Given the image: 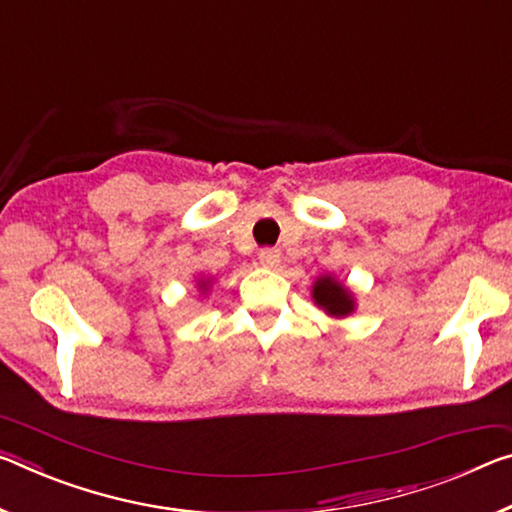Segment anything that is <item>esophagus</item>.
Returning <instances> with one entry per match:
<instances>
[{
	"instance_id": "1",
	"label": "esophagus",
	"mask_w": 512,
	"mask_h": 512,
	"mask_svg": "<svg viewBox=\"0 0 512 512\" xmlns=\"http://www.w3.org/2000/svg\"><path fill=\"white\" fill-rule=\"evenodd\" d=\"M280 259H282L280 250H275V248H264V250H259V264L266 266V269H278V266H280Z\"/></svg>"
}]
</instances>
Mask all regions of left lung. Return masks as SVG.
<instances>
[{
  "label": "left lung",
  "mask_w": 512,
  "mask_h": 512,
  "mask_svg": "<svg viewBox=\"0 0 512 512\" xmlns=\"http://www.w3.org/2000/svg\"><path fill=\"white\" fill-rule=\"evenodd\" d=\"M312 300L330 319H346L358 307L353 289H348V285L332 273H323L312 282Z\"/></svg>",
  "instance_id": "8db88e82"
}]
</instances>
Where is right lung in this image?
Here are the masks:
<instances>
[{"instance_id":"add662e5","label":"right lung","mask_w":512,"mask_h":512,"mask_svg":"<svg viewBox=\"0 0 512 512\" xmlns=\"http://www.w3.org/2000/svg\"><path fill=\"white\" fill-rule=\"evenodd\" d=\"M212 285H214V278H196V287H198V291H200V296H207V291L212 289Z\"/></svg>"}]
</instances>
